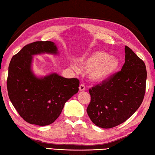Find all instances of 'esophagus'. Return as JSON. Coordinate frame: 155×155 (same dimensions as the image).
Wrapping results in <instances>:
<instances>
[{
    "label": "esophagus",
    "instance_id": "34e87169",
    "mask_svg": "<svg viewBox=\"0 0 155 155\" xmlns=\"http://www.w3.org/2000/svg\"><path fill=\"white\" fill-rule=\"evenodd\" d=\"M85 90V86L83 83H81L79 86V91H84Z\"/></svg>",
    "mask_w": 155,
    "mask_h": 155
}]
</instances>
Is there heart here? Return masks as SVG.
I'll return each instance as SVG.
<instances>
[{"label":"heart","instance_id":"obj_1","mask_svg":"<svg viewBox=\"0 0 155 155\" xmlns=\"http://www.w3.org/2000/svg\"><path fill=\"white\" fill-rule=\"evenodd\" d=\"M83 66L89 69V77L91 81L101 82L113 74L119 65V62L115 57L109 56L104 52L98 51L93 53L87 59H81ZM74 68H78L74 65Z\"/></svg>","mask_w":155,"mask_h":155}]
</instances>
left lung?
<instances>
[{
  "mask_svg": "<svg viewBox=\"0 0 155 155\" xmlns=\"http://www.w3.org/2000/svg\"><path fill=\"white\" fill-rule=\"evenodd\" d=\"M125 63L115 73L89 90L91 101L87 113L94 124L103 128L116 127L137 111L144 98L147 72L144 62L125 46Z\"/></svg>",
  "mask_w": 155,
  "mask_h": 155,
  "instance_id": "1",
  "label": "left lung"
}]
</instances>
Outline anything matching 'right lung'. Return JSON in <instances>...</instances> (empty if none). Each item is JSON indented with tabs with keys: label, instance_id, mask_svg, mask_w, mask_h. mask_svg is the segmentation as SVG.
Segmentation results:
<instances>
[{
	"label": "right lung",
	"instance_id": "add662e5",
	"mask_svg": "<svg viewBox=\"0 0 155 155\" xmlns=\"http://www.w3.org/2000/svg\"><path fill=\"white\" fill-rule=\"evenodd\" d=\"M57 52L52 41H35L23 47L10 61L7 80L9 98L21 117L29 124H52L65 103L78 91V78H65L56 73L38 78L31 70L33 55Z\"/></svg>",
	"mask_w": 155,
	"mask_h": 155
}]
</instances>
